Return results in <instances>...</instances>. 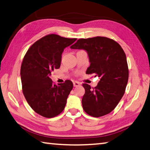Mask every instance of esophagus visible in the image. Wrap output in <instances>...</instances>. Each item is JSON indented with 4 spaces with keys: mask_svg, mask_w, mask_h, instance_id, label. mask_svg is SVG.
<instances>
[{
    "mask_svg": "<svg viewBox=\"0 0 150 150\" xmlns=\"http://www.w3.org/2000/svg\"><path fill=\"white\" fill-rule=\"evenodd\" d=\"M80 84H81V83L77 82V81H75V82H73V86H74L75 87L79 86Z\"/></svg>",
    "mask_w": 150,
    "mask_h": 150,
    "instance_id": "obj_1",
    "label": "esophagus"
}]
</instances>
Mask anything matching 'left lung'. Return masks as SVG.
Instances as JSON below:
<instances>
[{"mask_svg":"<svg viewBox=\"0 0 150 150\" xmlns=\"http://www.w3.org/2000/svg\"><path fill=\"white\" fill-rule=\"evenodd\" d=\"M84 50L91 64L86 74H94L100 81L94 88L84 83L82 99L84 111L99 117L111 112L125 94L129 79L126 55L117 42L104 37L80 39L71 47Z\"/></svg>","mask_w":150,"mask_h":150,"instance_id":"1","label":"left lung"}]
</instances>
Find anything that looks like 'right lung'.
I'll return each instance as SVG.
<instances>
[{
    "label": "right lung",
    "instance_id": "1",
    "mask_svg": "<svg viewBox=\"0 0 150 150\" xmlns=\"http://www.w3.org/2000/svg\"><path fill=\"white\" fill-rule=\"evenodd\" d=\"M76 40L48 35L35 42L24 56L20 71L23 95L30 107L45 117L57 116L66 106L73 83L67 80L56 85L50 77L60 67L64 48Z\"/></svg>",
    "mask_w": 150,
    "mask_h": 150
}]
</instances>
